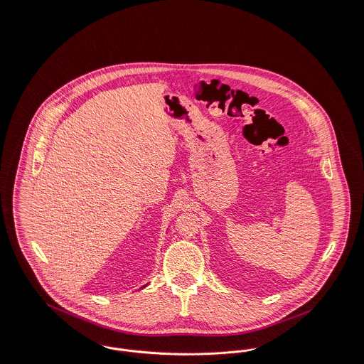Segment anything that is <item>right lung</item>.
Wrapping results in <instances>:
<instances>
[{"label":"right lung","mask_w":364,"mask_h":364,"mask_svg":"<svg viewBox=\"0 0 364 364\" xmlns=\"http://www.w3.org/2000/svg\"><path fill=\"white\" fill-rule=\"evenodd\" d=\"M144 287H146V285H144ZM144 287H141V288H144Z\"/></svg>","instance_id":"obj_1"}]
</instances>
